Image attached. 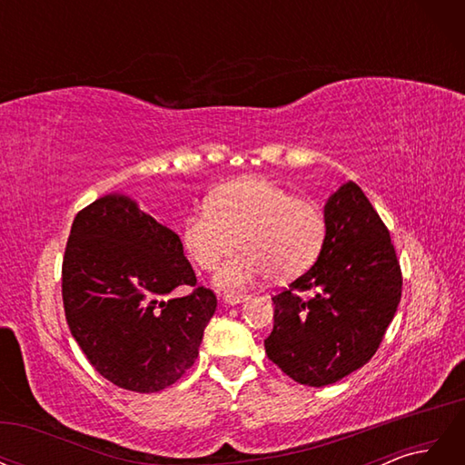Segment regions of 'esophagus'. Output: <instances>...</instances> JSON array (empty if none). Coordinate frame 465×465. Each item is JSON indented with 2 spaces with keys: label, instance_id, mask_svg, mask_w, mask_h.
Masks as SVG:
<instances>
[{
  "label": "esophagus",
  "instance_id": "obj_1",
  "mask_svg": "<svg viewBox=\"0 0 465 465\" xmlns=\"http://www.w3.org/2000/svg\"><path fill=\"white\" fill-rule=\"evenodd\" d=\"M223 301H224V304H229V306H234V304H241V302H246V301H248V294H238V292H227V294H223Z\"/></svg>",
  "mask_w": 465,
  "mask_h": 465
}]
</instances>
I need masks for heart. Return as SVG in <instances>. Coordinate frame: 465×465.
<instances>
[{
    "label": "heart",
    "instance_id": "1",
    "mask_svg": "<svg viewBox=\"0 0 465 465\" xmlns=\"http://www.w3.org/2000/svg\"><path fill=\"white\" fill-rule=\"evenodd\" d=\"M180 238L203 272L242 246L215 275L217 287L242 289L270 273L287 281L312 267L326 242V219L316 203L279 182L248 176L211 192L207 207L186 215Z\"/></svg>",
    "mask_w": 465,
    "mask_h": 465
}]
</instances>
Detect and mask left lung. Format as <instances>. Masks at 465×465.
Listing matches in <instances>:
<instances>
[{"label": "left lung", "instance_id": "left-lung-1", "mask_svg": "<svg viewBox=\"0 0 465 465\" xmlns=\"http://www.w3.org/2000/svg\"><path fill=\"white\" fill-rule=\"evenodd\" d=\"M323 219L322 254L272 299L273 331L263 341L281 371L314 388L333 384L372 359L401 299L390 232L355 182L330 195Z\"/></svg>", "mask_w": 465, "mask_h": 465}]
</instances>
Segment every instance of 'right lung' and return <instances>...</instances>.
I'll return each mask as SVG.
<instances>
[{
	"label": "right lung",
	"mask_w": 465,
	"mask_h": 465,
	"mask_svg": "<svg viewBox=\"0 0 465 465\" xmlns=\"http://www.w3.org/2000/svg\"><path fill=\"white\" fill-rule=\"evenodd\" d=\"M176 232L125 193L79 211L62 265L67 326L112 384L139 393L174 384L198 359L217 299L198 287Z\"/></svg>",
	"instance_id": "right-lung-1"
}]
</instances>
